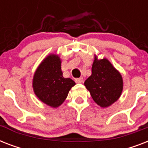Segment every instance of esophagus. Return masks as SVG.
Instances as JSON below:
<instances>
[{"mask_svg":"<svg viewBox=\"0 0 148 148\" xmlns=\"http://www.w3.org/2000/svg\"><path fill=\"white\" fill-rule=\"evenodd\" d=\"M83 81H84V79L82 78V77L75 79V82H76V83H83Z\"/></svg>","mask_w":148,"mask_h":148,"instance_id":"esophagus-1","label":"esophagus"}]
</instances>
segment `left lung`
<instances>
[{
	"mask_svg": "<svg viewBox=\"0 0 148 148\" xmlns=\"http://www.w3.org/2000/svg\"><path fill=\"white\" fill-rule=\"evenodd\" d=\"M91 75L84 81L95 103L108 108L120 98L123 91V78L121 73L107 59H98L95 55Z\"/></svg>",
	"mask_w": 148,
	"mask_h": 148,
	"instance_id": "obj_1",
	"label": "left lung"
}]
</instances>
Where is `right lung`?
Segmentation results:
<instances>
[{"label": "right lung", "instance_id": "add662e5", "mask_svg": "<svg viewBox=\"0 0 148 148\" xmlns=\"http://www.w3.org/2000/svg\"><path fill=\"white\" fill-rule=\"evenodd\" d=\"M75 84L73 80L63 77L61 60L54 53H50L41 61L32 81L34 92L38 98L53 108L62 104Z\"/></svg>", "mask_w": 148, "mask_h": 148}]
</instances>
